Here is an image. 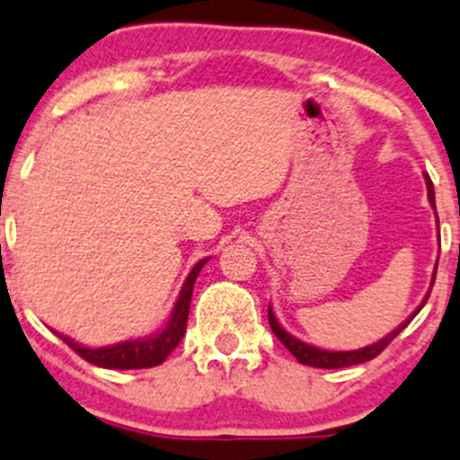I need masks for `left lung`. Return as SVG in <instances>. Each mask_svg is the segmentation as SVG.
I'll use <instances>...</instances> for the list:
<instances>
[{
  "label": "left lung",
  "mask_w": 460,
  "mask_h": 460,
  "mask_svg": "<svg viewBox=\"0 0 460 460\" xmlns=\"http://www.w3.org/2000/svg\"><path fill=\"white\" fill-rule=\"evenodd\" d=\"M425 185H428V198H429V205L434 207V211H437V202H434V185L432 181H429V176H425ZM434 278H437V269H434V275H432V284L429 287H434ZM432 291V288H429ZM429 291L425 295V299L421 302V306L417 308V311L412 313L408 319H405L403 323H401L399 328H394L390 335H385L384 340H379L376 344H370L366 348H359V350H323V348H315V346H308L304 344V341H299L297 337L288 335L287 331H284L282 326H279V322L275 319L273 311L269 308V323H270V331L275 332V337H278L279 341H282L284 346L288 348V352L295 357V359L299 361V364L304 366H313V368H346V366H355V364H364V361H370L375 359L376 355H379L381 350H384L385 346L390 344V341L394 340L396 335H399L401 331H403L405 326H408L410 322H412V317L417 315L419 311L425 306V302H428L429 297Z\"/></svg>",
  "instance_id": "8db88e82"
}]
</instances>
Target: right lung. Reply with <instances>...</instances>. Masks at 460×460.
Masks as SVG:
<instances>
[{"label":"right lung","instance_id":"obj_1","mask_svg":"<svg viewBox=\"0 0 460 460\" xmlns=\"http://www.w3.org/2000/svg\"><path fill=\"white\" fill-rule=\"evenodd\" d=\"M209 262V258L200 260L196 267L191 269V273L187 275L185 284H182L181 295H178L176 304H173V311L169 315L167 323L158 332L149 337H141V340H128L120 341L114 346H103V348H88L84 344H76L70 337L59 335L72 350L79 357H84L90 364L99 366V368H110V370H138V368H154V366L163 364L167 359L169 352L181 344L182 335H185L187 328V317H190V304H191V293L193 284H196L198 273L205 264Z\"/></svg>","mask_w":460,"mask_h":460}]
</instances>
